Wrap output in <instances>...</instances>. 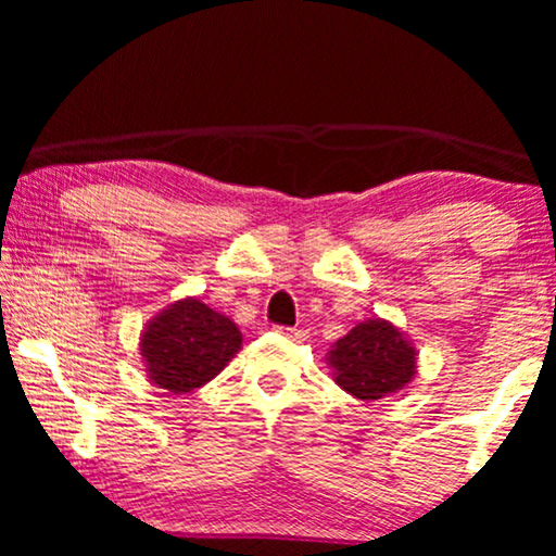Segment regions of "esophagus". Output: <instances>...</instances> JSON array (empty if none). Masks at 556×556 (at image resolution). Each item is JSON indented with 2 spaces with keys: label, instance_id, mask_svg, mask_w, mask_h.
Wrapping results in <instances>:
<instances>
[{
  "label": "esophagus",
  "instance_id": "obj_1",
  "mask_svg": "<svg viewBox=\"0 0 556 556\" xmlns=\"http://www.w3.org/2000/svg\"><path fill=\"white\" fill-rule=\"evenodd\" d=\"M276 331L283 333V337H288V339H293V341H303V337H306V333H303L301 329H288V326H276Z\"/></svg>",
  "mask_w": 556,
  "mask_h": 556
}]
</instances>
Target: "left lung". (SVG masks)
<instances>
[{
    "label": "left lung",
    "mask_w": 556,
    "mask_h": 556,
    "mask_svg": "<svg viewBox=\"0 0 556 556\" xmlns=\"http://www.w3.org/2000/svg\"><path fill=\"white\" fill-rule=\"evenodd\" d=\"M333 382L356 400H382L413 382L417 352L405 333L384 318H367L326 354Z\"/></svg>",
    "instance_id": "1"
}]
</instances>
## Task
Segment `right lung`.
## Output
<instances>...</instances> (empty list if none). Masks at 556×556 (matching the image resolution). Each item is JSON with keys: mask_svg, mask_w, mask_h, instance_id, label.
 <instances>
[{"mask_svg": "<svg viewBox=\"0 0 556 556\" xmlns=\"http://www.w3.org/2000/svg\"><path fill=\"white\" fill-rule=\"evenodd\" d=\"M242 333L232 318L200 299L174 301L141 331V359L149 382L187 394L207 384L240 352Z\"/></svg>", "mask_w": 556, "mask_h": 556, "instance_id": "obj_1", "label": "right lung"}]
</instances>
